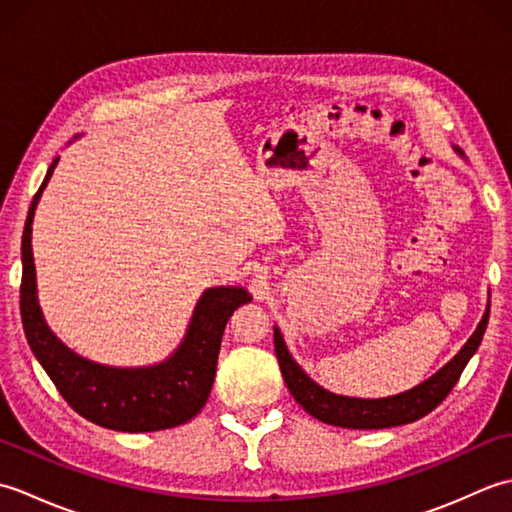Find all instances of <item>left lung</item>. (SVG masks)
<instances>
[{"mask_svg":"<svg viewBox=\"0 0 512 512\" xmlns=\"http://www.w3.org/2000/svg\"><path fill=\"white\" fill-rule=\"evenodd\" d=\"M488 312H491V303L486 306L484 317L471 339L464 343L462 350L455 354L447 365L438 369V372L424 380V383L387 398H350L323 389L321 385L314 383V380L297 365L295 358L290 356L279 328H275V354L281 367V376H284L292 398H295L310 416L343 429L398 427V424H407L424 418L449 396V391L460 380L466 363L471 361V356L482 343V336L488 325Z\"/></svg>","mask_w":512,"mask_h":512,"instance_id":"8db88e82","label":"left lung"}]
</instances>
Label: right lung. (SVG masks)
Masks as SVG:
<instances>
[{
	"instance_id": "obj_1",
	"label": "right lung",
	"mask_w": 512,
	"mask_h": 512,
	"mask_svg": "<svg viewBox=\"0 0 512 512\" xmlns=\"http://www.w3.org/2000/svg\"><path fill=\"white\" fill-rule=\"evenodd\" d=\"M57 162L54 158L32 198L21 237V323L32 354L68 405L99 427L145 433L189 422L211 394L226 321L253 297L239 286L204 290L178 350L156 365L110 367L74 354L43 319L32 259V217Z\"/></svg>"
}]
</instances>
